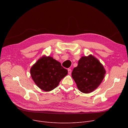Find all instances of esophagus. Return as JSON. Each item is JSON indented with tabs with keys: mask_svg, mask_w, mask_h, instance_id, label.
Masks as SVG:
<instances>
[{
	"mask_svg": "<svg viewBox=\"0 0 128 128\" xmlns=\"http://www.w3.org/2000/svg\"><path fill=\"white\" fill-rule=\"evenodd\" d=\"M68 74H71L72 70L70 68H68Z\"/></svg>",
	"mask_w": 128,
	"mask_h": 128,
	"instance_id": "esophagus-1",
	"label": "esophagus"
}]
</instances>
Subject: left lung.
Returning <instances> with one entry per match:
<instances>
[{
    "instance_id": "1",
    "label": "left lung",
    "mask_w": 128,
    "mask_h": 128,
    "mask_svg": "<svg viewBox=\"0 0 128 128\" xmlns=\"http://www.w3.org/2000/svg\"><path fill=\"white\" fill-rule=\"evenodd\" d=\"M105 70L99 60L90 55L80 58L77 67L72 72L73 79L78 89L82 93H89L96 89L103 80Z\"/></svg>"
}]
</instances>
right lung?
Wrapping results in <instances>:
<instances>
[{
    "mask_svg": "<svg viewBox=\"0 0 128 128\" xmlns=\"http://www.w3.org/2000/svg\"><path fill=\"white\" fill-rule=\"evenodd\" d=\"M30 72L34 82L44 91L56 88L68 74V70L61 64L51 56L40 58L32 67Z\"/></svg>",
    "mask_w": 128,
    "mask_h": 128,
    "instance_id": "1",
    "label": "right lung"
}]
</instances>
